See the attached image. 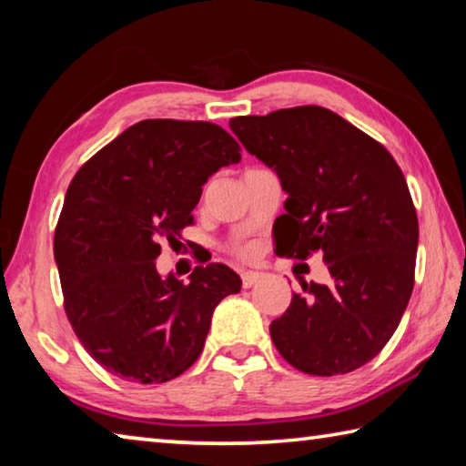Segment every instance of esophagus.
Returning a JSON list of instances; mask_svg holds the SVG:
<instances>
[{
	"mask_svg": "<svg viewBox=\"0 0 466 466\" xmlns=\"http://www.w3.org/2000/svg\"><path fill=\"white\" fill-rule=\"evenodd\" d=\"M263 279V273H257V271H244L242 273V286L244 288H252L257 281Z\"/></svg>",
	"mask_w": 466,
	"mask_h": 466,
	"instance_id": "34e87169",
	"label": "esophagus"
}]
</instances>
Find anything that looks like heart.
Listing matches in <instances>:
<instances>
[{"mask_svg":"<svg viewBox=\"0 0 466 466\" xmlns=\"http://www.w3.org/2000/svg\"><path fill=\"white\" fill-rule=\"evenodd\" d=\"M234 252L242 258H250L252 252H255V248H252L250 244H238V247H234Z\"/></svg>","mask_w":466,"mask_h":466,"instance_id":"heart-1","label":"heart"}]
</instances>
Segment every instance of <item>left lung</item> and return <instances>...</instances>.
Returning a JSON list of instances; mask_svg holds the SVG:
<instances>
[{
  "instance_id": "obj_1",
  "label": "left lung",
  "mask_w": 466,
  "mask_h": 466,
  "mask_svg": "<svg viewBox=\"0 0 466 466\" xmlns=\"http://www.w3.org/2000/svg\"><path fill=\"white\" fill-rule=\"evenodd\" d=\"M230 129L288 193L275 252H322L330 273L329 286L302 283L271 322L275 347L299 372H353L389 343L413 291L420 226L403 172L382 144L322 106L234 116Z\"/></svg>"
}]
</instances>
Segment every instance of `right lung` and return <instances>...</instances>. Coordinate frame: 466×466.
<instances>
[{
	"label": "right lung",
	"mask_w": 466,
	"mask_h": 466,
	"mask_svg": "<svg viewBox=\"0 0 466 466\" xmlns=\"http://www.w3.org/2000/svg\"><path fill=\"white\" fill-rule=\"evenodd\" d=\"M240 157L219 125L146 119L76 172L53 250L63 309L106 372L160 384L199 358L214 309L242 281L222 263L195 267L188 283L162 279L156 258L193 224L208 178Z\"/></svg>",
	"instance_id": "1"
}]
</instances>
